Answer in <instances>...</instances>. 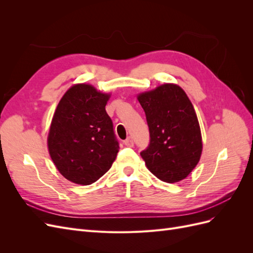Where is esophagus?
I'll return each mask as SVG.
<instances>
[{
  "instance_id": "1",
  "label": "esophagus",
  "mask_w": 253,
  "mask_h": 253,
  "mask_svg": "<svg viewBox=\"0 0 253 253\" xmlns=\"http://www.w3.org/2000/svg\"><path fill=\"white\" fill-rule=\"evenodd\" d=\"M125 144L126 145V147H133L134 141L132 139V137H127V138L125 140Z\"/></svg>"
}]
</instances>
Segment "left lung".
Returning <instances> with one entry per match:
<instances>
[{
	"label": "left lung",
	"instance_id": "8db88e82",
	"mask_svg": "<svg viewBox=\"0 0 253 253\" xmlns=\"http://www.w3.org/2000/svg\"><path fill=\"white\" fill-rule=\"evenodd\" d=\"M147 118L150 143L140 152L148 169L166 182H177L200 162V124L187 94L176 84H163L138 96Z\"/></svg>",
	"mask_w": 253,
	"mask_h": 253
}]
</instances>
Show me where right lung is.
<instances>
[{
    "instance_id": "1",
    "label": "right lung",
    "mask_w": 253,
    "mask_h": 253,
    "mask_svg": "<svg viewBox=\"0 0 253 253\" xmlns=\"http://www.w3.org/2000/svg\"><path fill=\"white\" fill-rule=\"evenodd\" d=\"M110 95L89 84L68 89L53 114L48 151L64 177L87 186L108 172L119 151L113 121L105 111Z\"/></svg>"
}]
</instances>
